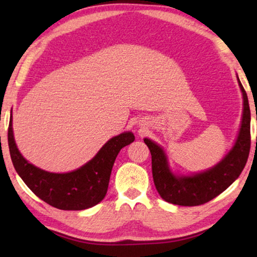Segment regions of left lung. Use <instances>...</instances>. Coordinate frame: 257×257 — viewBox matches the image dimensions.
<instances>
[{
	"label": "left lung",
	"instance_id": "1",
	"mask_svg": "<svg viewBox=\"0 0 257 257\" xmlns=\"http://www.w3.org/2000/svg\"><path fill=\"white\" fill-rule=\"evenodd\" d=\"M237 79L242 93L240 128L231 150L212 168L191 175H177L171 170L163 147L144 138L151 151L156 190L165 202L181 206L201 205L220 195L240 176L250 150V110L247 94Z\"/></svg>",
	"mask_w": 257,
	"mask_h": 257
}]
</instances>
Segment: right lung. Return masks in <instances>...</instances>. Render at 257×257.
I'll list each match as a JSON object with an SVG mask.
<instances>
[{
    "label": "right lung",
    "instance_id": "obj_1",
    "mask_svg": "<svg viewBox=\"0 0 257 257\" xmlns=\"http://www.w3.org/2000/svg\"><path fill=\"white\" fill-rule=\"evenodd\" d=\"M134 141V134L124 132L107 141L97 154L80 168L70 172L55 173L29 163L20 153L12 128V110L8 132L9 150L17 173L42 201L66 211L86 210L105 197L116 156L121 149Z\"/></svg>",
    "mask_w": 257,
    "mask_h": 257
}]
</instances>
